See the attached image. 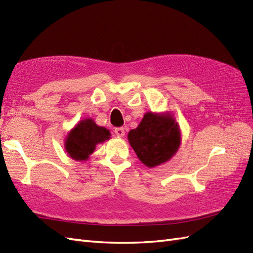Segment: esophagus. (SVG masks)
Instances as JSON below:
<instances>
[{"label":"esophagus","mask_w":253,"mask_h":253,"mask_svg":"<svg viewBox=\"0 0 253 253\" xmlns=\"http://www.w3.org/2000/svg\"><path fill=\"white\" fill-rule=\"evenodd\" d=\"M115 134H116L118 137H124L126 132L124 127H116L115 128Z\"/></svg>","instance_id":"1"}]
</instances>
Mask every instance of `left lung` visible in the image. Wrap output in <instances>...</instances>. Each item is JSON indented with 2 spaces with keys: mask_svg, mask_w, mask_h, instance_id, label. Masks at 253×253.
<instances>
[{
  "mask_svg": "<svg viewBox=\"0 0 253 253\" xmlns=\"http://www.w3.org/2000/svg\"><path fill=\"white\" fill-rule=\"evenodd\" d=\"M127 139L137 157L148 168L163 165L176 154L181 142L180 127L171 112L144 114Z\"/></svg>",
  "mask_w": 253,
  "mask_h": 253,
  "instance_id": "obj_1",
  "label": "left lung"
}]
</instances>
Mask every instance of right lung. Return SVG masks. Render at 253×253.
<instances>
[{"mask_svg": "<svg viewBox=\"0 0 253 253\" xmlns=\"http://www.w3.org/2000/svg\"><path fill=\"white\" fill-rule=\"evenodd\" d=\"M110 138L111 133L108 128L97 126L91 118H85L68 132L64 148L71 158L84 162L93 154L98 143H103Z\"/></svg>", "mask_w": 253, "mask_h": 253, "instance_id": "1", "label": "right lung"}]
</instances>
